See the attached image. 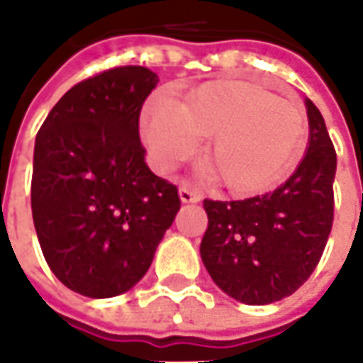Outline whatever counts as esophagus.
Wrapping results in <instances>:
<instances>
[{
	"instance_id": "1",
	"label": "esophagus",
	"mask_w": 363,
	"mask_h": 363,
	"mask_svg": "<svg viewBox=\"0 0 363 363\" xmlns=\"http://www.w3.org/2000/svg\"><path fill=\"white\" fill-rule=\"evenodd\" d=\"M179 194H181L182 202H200V200H202V194H200L198 190L186 186V184H182L181 190H179Z\"/></svg>"
}]
</instances>
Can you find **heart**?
Instances as JSON below:
<instances>
[{
    "label": "heart",
    "mask_w": 363,
    "mask_h": 363,
    "mask_svg": "<svg viewBox=\"0 0 363 363\" xmlns=\"http://www.w3.org/2000/svg\"><path fill=\"white\" fill-rule=\"evenodd\" d=\"M143 140L161 169L189 157L200 138H210L204 167L213 181L235 194L272 186L297 157L305 140L301 106L245 79L200 85L173 106L153 101L142 118Z\"/></svg>",
    "instance_id": "b5f03b06"
}]
</instances>
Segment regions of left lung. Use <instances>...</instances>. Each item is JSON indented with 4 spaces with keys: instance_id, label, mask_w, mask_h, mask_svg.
<instances>
[{
    "instance_id": "obj_1",
    "label": "left lung",
    "mask_w": 363,
    "mask_h": 363,
    "mask_svg": "<svg viewBox=\"0 0 363 363\" xmlns=\"http://www.w3.org/2000/svg\"><path fill=\"white\" fill-rule=\"evenodd\" d=\"M307 104L309 147L274 192L245 200H204L200 255L228 296L267 305L291 296L319 264L335 220L336 151L319 108Z\"/></svg>"
}]
</instances>
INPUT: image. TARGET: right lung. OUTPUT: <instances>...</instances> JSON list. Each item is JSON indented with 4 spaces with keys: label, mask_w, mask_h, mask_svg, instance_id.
Returning <instances> with one entry per match:
<instances>
[{
    "label": "right lung",
    "mask_w": 363,
    "mask_h": 363,
    "mask_svg": "<svg viewBox=\"0 0 363 363\" xmlns=\"http://www.w3.org/2000/svg\"><path fill=\"white\" fill-rule=\"evenodd\" d=\"M157 74L120 66L83 79L36 134L30 208L48 267L87 297H114L143 278L181 210L173 182L150 171L140 111Z\"/></svg>",
    "instance_id": "add662e5"
}]
</instances>
